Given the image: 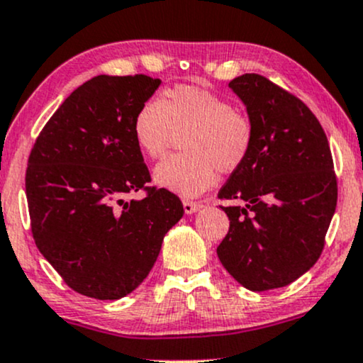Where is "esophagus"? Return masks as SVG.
Returning a JSON list of instances; mask_svg holds the SVG:
<instances>
[{
	"instance_id": "1",
	"label": "esophagus",
	"mask_w": 363,
	"mask_h": 363,
	"mask_svg": "<svg viewBox=\"0 0 363 363\" xmlns=\"http://www.w3.org/2000/svg\"><path fill=\"white\" fill-rule=\"evenodd\" d=\"M183 208H185V214H195V212L202 208V203L190 202V200H183Z\"/></svg>"
}]
</instances>
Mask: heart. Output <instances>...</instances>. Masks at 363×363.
Returning <instances> with one entry per match:
<instances>
[{
	"label": "heart",
	"instance_id": "b5f03b06",
	"mask_svg": "<svg viewBox=\"0 0 363 363\" xmlns=\"http://www.w3.org/2000/svg\"><path fill=\"white\" fill-rule=\"evenodd\" d=\"M140 151L161 160L177 140L185 138L186 155L156 166V185L182 197H197L216 183L217 172L233 173L245 163L253 144V127L245 115L208 89L180 84L157 100L146 101L132 123Z\"/></svg>",
	"mask_w": 363,
	"mask_h": 363
}]
</instances>
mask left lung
<instances>
[{
	"mask_svg": "<svg viewBox=\"0 0 363 363\" xmlns=\"http://www.w3.org/2000/svg\"><path fill=\"white\" fill-rule=\"evenodd\" d=\"M229 88L253 127L250 155L217 197L229 233L217 248L225 270L248 291L285 287L318 262L336 208V177L321 123L297 96L259 74Z\"/></svg>",
	"mask_w": 363,
	"mask_h": 363,
	"instance_id": "8db88e82",
	"label": "left lung"
}]
</instances>
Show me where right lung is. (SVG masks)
<instances>
[{"label":"right lung","mask_w":363,"mask_h":363,"mask_svg":"<svg viewBox=\"0 0 363 363\" xmlns=\"http://www.w3.org/2000/svg\"><path fill=\"white\" fill-rule=\"evenodd\" d=\"M161 79L100 74L76 88L28 157L27 191L38 251L72 291L122 299L151 272L182 200L151 180L132 123ZM139 189L140 201H125Z\"/></svg>","instance_id":"1"}]
</instances>
